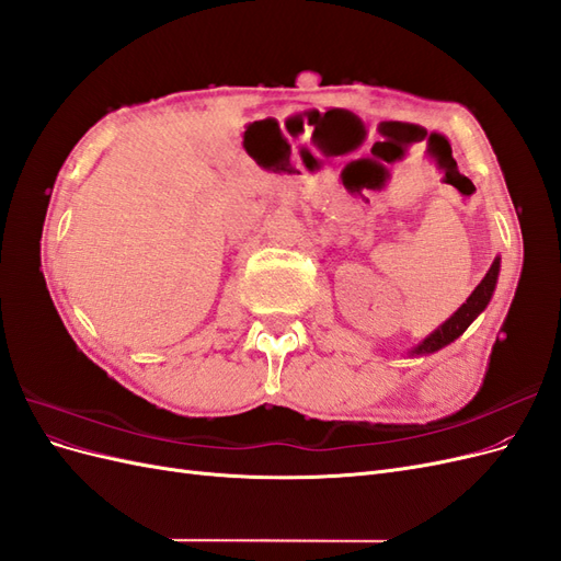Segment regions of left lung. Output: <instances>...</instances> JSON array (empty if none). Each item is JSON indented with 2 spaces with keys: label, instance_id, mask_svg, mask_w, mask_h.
Returning a JSON list of instances; mask_svg holds the SVG:
<instances>
[{
  "label": "left lung",
  "instance_id": "left-lung-1",
  "mask_svg": "<svg viewBox=\"0 0 561 561\" xmlns=\"http://www.w3.org/2000/svg\"><path fill=\"white\" fill-rule=\"evenodd\" d=\"M499 268H501V260L496 257L494 260V264H491V268L486 271V276L482 278V283L474 287L472 290V295L468 297V301L463 304L461 309H458L443 328H437L431 336H426L423 339V342L412 351V353H416V355H426V353H433V351H439L443 346H447V344H451L456 336H461L463 332H466V328L470 325V322L478 318L482 311H484V307L489 304V299H491V293H494V287H496V278H499Z\"/></svg>",
  "mask_w": 561,
  "mask_h": 561
}]
</instances>
